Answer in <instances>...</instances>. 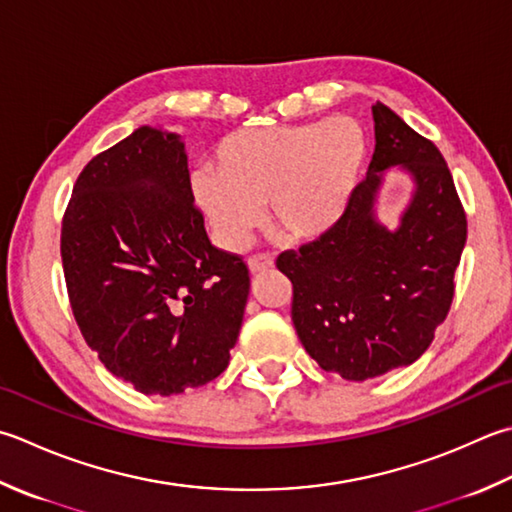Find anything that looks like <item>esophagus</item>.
Here are the masks:
<instances>
[{
  "instance_id": "1",
  "label": "esophagus",
  "mask_w": 512,
  "mask_h": 512,
  "mask_svg": "<svg viewBox=\"0 0 512 512\" xmlns=\"http://www.w3.org/2000/svg\"><path fill=\"white\" fill-rule=\"evenodd\" d=\"M275 266L273 259H270L268 255H255L248 259V270L250 275H259V273H266V270H270Z\"/></svg>"
}]
</instances>
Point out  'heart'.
Returning <instances> with one entry per match:
<instances>
[{
	"mask_svg": "<svg viewBox=\"0 0 512 512\" xmlns=\"http://www.w3.org/2000/svg\"><path fill=\"white\" fill-rule=\"evenodd\" d=\"M368 135L355 117L242 128L219 139L215 164L193 173V195L217 242L239 248L262 222L288 242L337 226L362 182Z\"/></svg>",
	"mask_w": 512,
	"mask_h": 512,
	"instance_id": "b5f03b06",
	"label": "heart"
}]
</instances>
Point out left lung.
Wrapping results in <instances>:
<instances>
[{
    "label": "left lung",
    "mask_w": 512,
    "mask_h": 512,
    "mask_svg": "<svg viewBox=\"0 0 512 512\" xmlns=\"http://www.w3.org/2000/svg\"><path fill=\"white\" fill-rule=\"evenodd\" d=\"M375 153L337 226L288 250L277 268L293 282L299 342L326 373L364 382L426 353L455 293L466 215L433 142L384 104L373 106ZM402 167L414 190L390 229L376 206L383 173Z\"/></svg>",
    "instance_id": "left-lung-1"
}]
</instances>
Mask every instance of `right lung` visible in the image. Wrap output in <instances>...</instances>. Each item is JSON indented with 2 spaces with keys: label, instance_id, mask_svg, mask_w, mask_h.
Returning a JSON list of instances; mask_svg holds the SVG:
<instances>
[{
  "label": "right lung",
  "instance_id": "add662e5",
  "mask_svg": "<svg viewBox=\"0 0 512 512\" xmlns=\"http://www.w3.org/2000/svg\"><path fill=\"white\" fill-rule=\"evenodd\" d=\"M62 262L77 326L115 377L170 397L224 373L250 277L210 244L177 133L139 126L90 159L62 222Z\"/></svg>",
  "mask_w": 512,
  "mask_h": 512
}]
</instances>
